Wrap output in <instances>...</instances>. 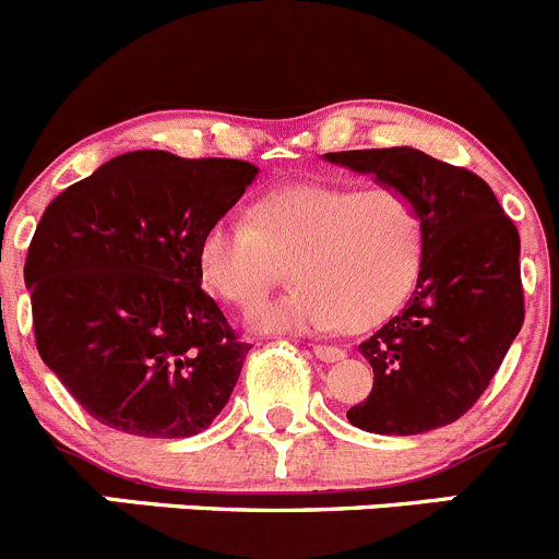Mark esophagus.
I'll list each match as a JSON object with an SVG mask.
<instances>
[{
  "instance_id": "esophagus-1",
  "label": "esophagus",
  "mask_w": 559,
  "mask_h": 559,
  "mask_svg": "<svg viewBox=\"0 0 559 559\" xmlns=\"http://www.w3.org/2000/svg\"><path fill=\"white\" fill-rule=\"evenodd\" d=\"M312 353L325 364H334V361H342V358H345V350L336 345H314Z\"/></svg>"
}]
</instances>
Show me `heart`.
Returning a JSON list of instances; mask_svg holds the SVG:
<instances>
[{
  "label": "heart",
  "mask_w": 559,
  "mask_h": 559,
  "mask_svg": "<svg viewBox=\"0 0 559 559\" xmlns=\"http://www.w3.org/2000/svg\"><path fill=\"white\" fill-rule=\"evenodd\" d=\"M424 258L416 203L389 185H290L252 203L250 219L219 217L198 261L223 301L250 309L293 269L290 293L258 307L250 325L280 334L372 329L405 304Z\"/></svg>",
  "instance_id": "heart-1"
}]
</instances>
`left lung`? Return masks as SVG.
<instances>
[{
    "label": "left lung",
    "mask_w": 559,
    "mask_h": 559,
    "mask_svg": "<svg viewBox=\"0 0 559 559\" xmlns=\"http://www.w3.org/2000/svg\"><path fill=\"white\" fill-rule=\"evenodd\" d=\"M416 203L424 258L400 314L358 345L374 383L347 421L374 435H421L462 418L524 323L519 230L473 170L411 146L325 154Z\"/></svg>",
    "instance_id": "obj_1"
}]
</instances>
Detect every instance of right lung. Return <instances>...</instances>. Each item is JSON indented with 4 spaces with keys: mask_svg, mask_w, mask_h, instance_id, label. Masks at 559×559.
Returning a JSON list of instances; mask_svg holds the SVG:
<instances>
[{
    "mask_svg": "<svg viewBox=\"0 0 559 559\" xmlns=\"http://www.w3.org/2000/svg\"><path fill=\"white\" fill-rule=\"evenodd\" d=\"M255 176L141 148L48 203L24 266L37 353L99 424L190 438L228 405L252 345L203 293L198 247Z\"/></svg>",
    "mask_w": 559,
    "mask_h": 559,
    "instance_id": "1",
    "label": "right lung"
}]
</instances>
